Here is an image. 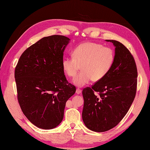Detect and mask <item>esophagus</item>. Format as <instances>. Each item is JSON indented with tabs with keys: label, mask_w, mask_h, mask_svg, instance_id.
<instances>
[{
	"label": "esophagus",
	"mask_w": 150,
	"mask_h": 150,
	"mask_svg": "<svg viewBox=\"0 0 150 150\" xmlns=\"http://www.w3.org/2000/svg\"><path fill=\"white\" fill-rule=\"evenodd\" d=\"M81 90L80 88H77V90H76V93L77 94H80V93H81Z\"/></svg>",
	"instance_id": "esophagus-1"
}]
</instances>
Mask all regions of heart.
I'll return each instance as SVG.
<instances>
[{
    "label": "heart",
    "mask_w": 150,
    "mask_h": 150,
    "mask_svg": "<svg viewBox=\"0 0 150 150\" xmlns=\"http://www.w3.org/2000/svg\"><path fill=\"white\" fill-rule=\"evenodd\" d=\"M115 60L113 50L100 44L84 42L75 47L73 57H66L62 62V69L69 77H74L82 68V71L73 80L78 87L88 84L91 80L99 81L110 72Z\"/></svg>",
    "instance_id": "heart-1"
}]
</instances>
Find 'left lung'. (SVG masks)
I'll return each instance as SVG.
<instances>
[{
  "label": "left lung",
  "instance_id": "left-lung-1",
  "mask_svg": "<svg viewBox=\"0 0 150 150\" xmlns=\"http://www.w3.org/2000/svg\"><path fill=\"white\" fill-rule=\"evenodd\" d=\"M106 41L115 47L112 68L104 79L82 90V120L96 132L108 131L122 120L135 97L137 85V69L132 53L119 41Z\"/></svg>",
  "mask_w": 150,
  "mask_h": 150
}]
</instances>
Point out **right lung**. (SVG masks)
<instances>
[{
  "mask_svg": "<svg viewBox=\"0 0 150 150\" xmlns=\"http://www.w3.org/2000/svg\"><path fill=\"white\" fill-rule=\"evenodd\" d=\"M69 39L43 37L24 51L15 69L17 99L27 119L41 129L62 122L66 103L76 91L62 69L64 51Z\"/></svg>",
  "mask_w": 150,
  "mask_h": 150,
  "instance_id": "obj_1",
  "label": "right lung"
}]
</instances>
